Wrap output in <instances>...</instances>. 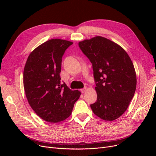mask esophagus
<instances>
[{
  "label": "esophagus",
  "mask_w": 156,
  "mask_h": 156,
  "mask_svg": "<svg viewBox=\"0 0 156 156\" xmlns=\"http://www.w3.org/2000/svg\"><path fill=\"white\" fill-rule=\"evenodd\" d=\"M86 90H87V88L85 87L84 88L81 90V93H85V92H86Z\"/></svg>",
  "instance_id": "obj_1"
}]
</instances>
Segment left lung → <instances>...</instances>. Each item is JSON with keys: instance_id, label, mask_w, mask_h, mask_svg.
<instances>
[{"instance_id": "1", "label": "left lung", "mask_w": 156, "mask_h": 156, "mask_svg": "<svg viewBox=\"0 0 156 156\" xmlns=\"http://www.w3.org/2000/svg\"><path fill=\"white\" fill-rule=\"evenodd\" d=\"M81 51L92 64L97 94L90 104L96 116L113 121L127 109L134 96L136 76L133 62L121 46L97 36L78 44Z\"/></svg>"}]
</instances>
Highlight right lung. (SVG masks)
Here are the masks:
<instances>
[{
    "mask_svg": "<svg viewBox=\"0 0 156 156\" xmlns=\"http://www.w3.org/2000/svg\"><path fill=\"white\" fill-rule=\"evenodd\" d=\"M73 44L69 41L51 39L29 55L23 72V85L31 108L42 119L58 122L68 118L81 95L61 83L62 57Z\"/></svg>",
    "mask_w": 156,
    "mask_h": 156,
    "instance_id": "1",
    "label": "right lung"
}]
</instances>
